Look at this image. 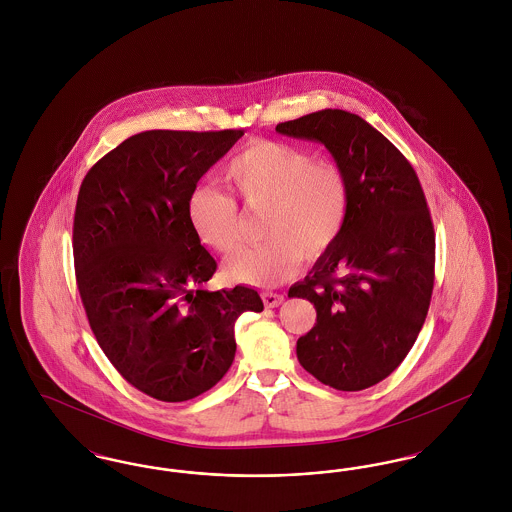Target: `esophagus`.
<instances>
[{"instance_id":"esophagus-1","label":"esophagus","mask_w":512,"mask_h":512,"mask_svg":"<svg viewBox=\"0 0 512 512\" xmlns=\"http://www.w3.org/2000/svg\"><path fill=\"white\" fill-rule=\"evenodd\" d=\"M263 301H265L268 309H274V307H280L284 303V295L282 293L265 292L263 293Z\"/></svg>"}]
</instances>
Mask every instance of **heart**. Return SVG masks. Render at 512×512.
Returning a JSON list of instances; mask_svg holds the SVG:
<instances>
[{"instance_id":"obj_1","label":"heart","mask_w":512,"mask_h":512,"mask_svg":"<svg viewBox=\"0 0 512 512\" xmlns=\"http://www.w3.org/2000/svg\"><path fill=\"white\" fill-rule=\"evenodd\" d=\"M226 180L249 207H267L265 244L238 249L228 270L234 278L278 286L295 276L303 257L317 259L340 238L349 213L343 172L303 147L278 140H253L228 163ZM197 236L219 251L240 240L236 199L197 186L188 201Z\"/></svg>"}]
</instances>
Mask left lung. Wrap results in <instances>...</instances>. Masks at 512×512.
<instances>
[{
  "label": "left lung",
  "instance_id": "left-lung-1",
  "mask_svg": "<svg viewBox=\"0 0 512 512\" xmlns=\"http://www.w3.org/2000/svg\"><path fill=\"white\" fill-rule=\"evenodd\" d=\"M276 132L326 147L349 188L340 238L288 292L317 309L297 359L330 388L366 390L403 363L428 315L436 234L426 197L405 155L359 115L322 109Z\"/></svg>",
  "mask_w": 512,
  "mask_h": 512
}]
</instances>
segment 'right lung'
Masks as SVG:
<instances>
[{
	"label": "right lung",
	"mask_w": 512,
	"mask_h": 512,
	"mask_svg": "<svg viewBox=\"0 0 512 512\" xmlns=\"http://www.w3.org/2000/svg\"><path fill=\"white\" fill-rule=\"evenodd\" d=\"M244 130H147L82 180L73 224L76 284L99 347L122 378L178 403L211 390L236 355L234 324L263 311L253 288L205 290L217 261L188 217L199 178Z\"/></svg>",
	"instance_id": "right-lung-1"
}]
</instances>
